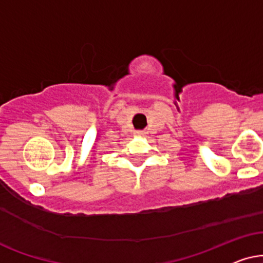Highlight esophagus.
<instances>
[{
	"label": "esophagus",
	"instance_id": "esophagus-1",
	"mask_svg": "<svg viewBox=\"0 0 263 263\" xmlns=\"http://www.w3.org/2000/svg\"><path fill=\"white\" fill-rule=\"evenodd\" d=\"M136 134L139 135V136H142V135H143V132H142V131H138V132H136Z\"/></svg>",
	"mask_w": 263,
	"mask_h": 263
}]
</instances>
